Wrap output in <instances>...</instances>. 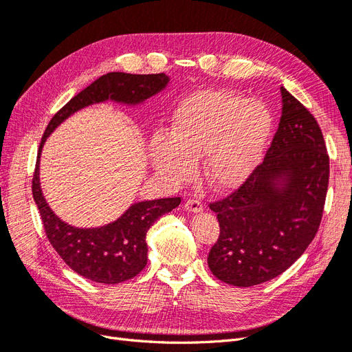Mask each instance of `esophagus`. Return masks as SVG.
I'll list each match as a JSON object with an SVG mask.
<instances>
[{
    "mask_svg": "<svg viewBox=\"0 0 352 352\" xmlns=\"http://www.w3.org/2000/svg\"><path fill=\"white\" fill-rule=\"evenodd\" d=\"M185 210L188 212H201L202 211V202L199 199H188L185 202Z\"/></svg>",
    "mask_w": 352,
    "mask_h": 352,
    "instance_id": "obj_1",
    "label": "esophagus"
}]
</instances>
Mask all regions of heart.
I'll use <instances>...</instances> for the list:
<instances>
[{
	"label": "heart",
	"instance_id": "heart-1",
	"mask_svg": "<svg viewBox=\"0 0 352 352\" xmlns=\"http://www.w3.org/2000/svg\"><path fill=\"white\" fill-rule=\"evenodd\" d=\"M264 102L232 91H201L180 102L170 133L150 141V162L173 185L192 179L202 158L206 182L219 192L238 189L260 166L273 131Z\"/></svg>",
	"mask_w": 352,
	"mask_h": 352
}]
</instances>
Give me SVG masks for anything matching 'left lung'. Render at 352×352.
<instances>
[{
    "instance_id": "obj_1",
    "label": "left lung",
    "mask_w": 352,
    "mask_h": 352,
    "mask_svg": "<svg viewBox=\"0 0 352 352\" xmlns=\"http://www.w3.org/2000/svg\"><path fill=\"white\" fill-rule=\"evenodd\" d=\"M282 116L264 162L236 192L210 204L220 236L208 267L248 287L274 279L314 239L329 184V155L313 114L280 87Z\"/></svg>"
}]
</instances>
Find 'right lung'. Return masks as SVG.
Here are the masks:
<instances>
[{
	"instance_id": "add662e5",
	"label": "right lung",
	"mask_w": 352,
	"mask_h": 352,
	"mask_svg": "<svg viewBox=\"0 0 352 352\" xmlns=\"http://www.w3.org/2000/svg\"><path fill=\"white\" fill-rule=\"evenodd\" d=\"M170 78L158 74H131L113 72L80 91L48 123L39 145L32 192L52 247L69 267L82 278L97 283L116 285L140 273L148 258L146 232L163 214L180 204V198L140 201L114 221L100 228H76L63 221L47 202L41 188L39 163L48 136L69 117L94 104L117 102L141 105L166 89Z\"/></svg>"
}]
</instances>
